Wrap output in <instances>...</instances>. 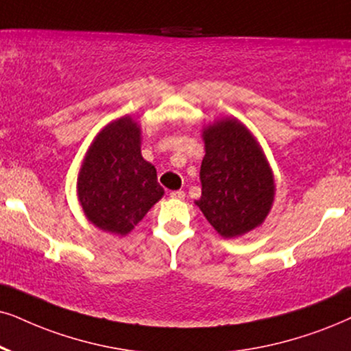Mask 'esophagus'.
<instances>
[{
    "label": "esophagus",
    "mask_w": 351,
    "mask_h": 351,
    "mask_svg": "<svg viewBox=\"0 0 351 351\" xmlns=\"http://www.w3.org/2000/svg\"><path fill=\"white\" fill-rule=\"evenodd\" d=\"M170 197L171 199H178V201H183V199H184V191H171Z\"/></svg>",
    "instance_id": "34e87169"
}]
</instances>
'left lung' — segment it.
Masks as SVG:
<instances>
[{
    "instance_id": "obj_1",
    "label": "left lung",
    "mask_w": 351,
    "mask_h": 351,
    "mask_svg": "<svg viewBox=\"0 0 351 351\" xmlns=\"http://www.w3.org/2000/svg\"><path fill=\"white\" fill-rule=\"evenodd\" d=\"M206 157L196 206L220 237L238 238L264 223L275 199L270 163L254 134L234 117L202 128Z\"/></svg>"
}]
</instances>
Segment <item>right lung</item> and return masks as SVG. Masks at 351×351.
I'll use <instances>...</instances> for the list:
<instances>
[{"label":"right lung","mask_w":351,"mask_h":351,"mask_svg":"<svg viewBox=\"0 0 351 351\" xmlns=\"http://www.w3.org/2000/svg\"><path fill=\"white\" fill-rule=\"evenodd\" d=\"M141 143V124L124 114L97 132L82 158L79 204L86 219L106 233L126 237L165 194Z\"/></svg>","instance_id":"add662e5"}]
</instances>
